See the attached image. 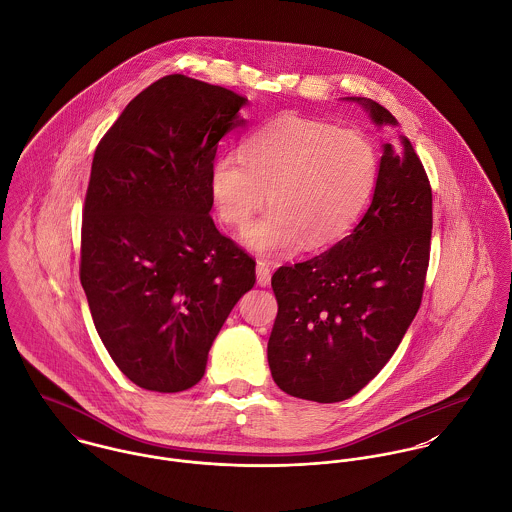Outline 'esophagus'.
<instances>
[{
    "instance_id": "34e87169",
    "label": "esophagus",
    "mask_w": 512,
    "mask_h": 512,
    "mask_svg": "<svg viewBox=\"0 0 512 512\" xmlns=\"http://www.w3.org/2000/svg\"><path fill=\"white\" fill-rule=\"evenodd\" d=\"M255 271H257V285L259 287H269L271 285V269H269V265L259 261Z\"/></svg>"
}]
</instances>
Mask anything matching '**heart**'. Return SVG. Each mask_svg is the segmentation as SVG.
<instances>
[{
  "mask_svg": "<svg viewBox=\"0 0 512 512\" xmlns=\"http://www.w3.org/2000/svg\"><path fill=\"white\" fill-rule=\"evenodd\" d=\"M380 158L356 128L287 114L247 136L243 158L219 156L209 170V196L223 223L247 227L243 245L263 257L322 249L342 239L376 188Z\"/></svg>",
  "mask_w": 512,
  "mask_h": 512,
  "instance_id": "1",
  "label": "heart"
}]
</instances>
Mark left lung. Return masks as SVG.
<instances>
[{"instance_id": "8db88e82", "label": "left lung", "mask_w": 512, "mask_h": 512, "mask_svg": "<svg viewBox=\"0 0 512 512\" xmlns=\"http://www.w3.org/2000/svg\"><path fill=\"white\" fill-rule=\"evenodd\" d=\"M372 122L398 126L382 104ZM431 241V188L411 142L382 144L370 207L328 251L271 279L279 312L267 344L275 384L289 396L334 404L388 364L421 305Z\"/></svg>"}]
</instances>
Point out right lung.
Here are the masks:
<instances>
[{
    "label": "right lung",
    "instance_id": "add662e5",
    "mask_svg": "<svg viewBox=\"0 0 512 512\" xmlns=\"http://www.w3.org/2000/svg\"><path fill=\"white\" fill-rule=\"evenodd\" d=\"M247 99L168 75L122 110L97 146L83 211L81 285L114 364L136 386H196L255 261L209 215L219 140Z\"/></svg>",
    "mask_w": 512,
    "mask_h": 512
}]
</instances>
